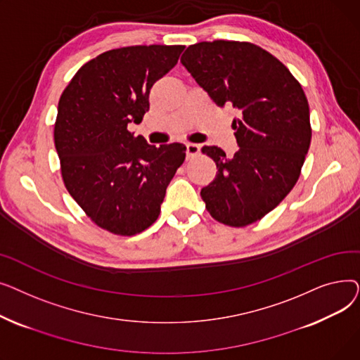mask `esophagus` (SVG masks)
I'll list each match as a JSON object with an SVG mask.
<instances>
[{
	"label": "esophagus",
	"instance_id": "obj_1",
	"mask_svg": "<svg viewBox=\"0 0 360 360\" xmlns=\"http://www.w3.org/2000/svg\"><path fill=\"white\" fill-rule=\"evenodd\" d=\"M200 150H201V147H200L198 144L188 143V144H186V156H188V158H193V156H195V155L200 153Z\"/></svg>",
	"mask_w": 360,
	"mask_h": 360
}]
</instances>
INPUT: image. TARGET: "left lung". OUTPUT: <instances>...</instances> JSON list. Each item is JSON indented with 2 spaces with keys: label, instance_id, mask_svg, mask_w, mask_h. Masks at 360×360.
<instances>
[{
  "label": "left lung",
  "instance_id": "left-lung-1",
  "mask_svg": "<svg viewBox=\"0 0 360 360\" xmlns=\"http://www.w3.org/2000/svg\"><path fill=\"white\" fill-rule=\"evenodd\" d=\"M181 63L217 106L239 113L233 158L217 146L202 147L217 165L216 178L201 190L205 209L233 228L251 224L276 209L299 178L312 136L305 93L276 56L248 42H200Z\"/></svg>",
  "mask_w": 360,
  "mask_h": 360
}]
</instances>
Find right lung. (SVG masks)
I'll return each instance as SVG.
<instances>
[{
  "label": "right lung",
  "instance_id": "right-lung-1",
  "mask_svg": "<svg viewBox=\"0 0 360 360\" xmlns=\"http://www.w3.org/2000/svg\"><path fill=\"white\" fill-rule=\"evenodd\" d=\"M182 45L112 49L84 64L63 91L53 139L70 195L115 235L153 224L166 188L185 160L181 143L148 144L128 124H140L153 84L172 70Z\"/></svg>",
  "mask_w": 360,
  "mask_h": 360
}]
</instances>
